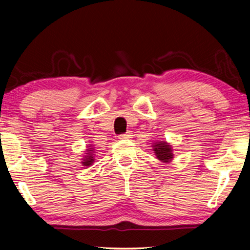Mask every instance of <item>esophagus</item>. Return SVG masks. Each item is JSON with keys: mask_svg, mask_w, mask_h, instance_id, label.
I'll list each match as a JSON object with an SVG mask.
<instances>
[{"mask_svg": "<svg viewBox=\"0 0 250 250\" xmlns=\"http://www.w3.org/2000/svg\"><path fill=\"white\" fill-rule=\"evenodd\" d=\"M131 137H132V133H131L129 131V132H126L125 134H120L119 139H120V140H126V139H130Z\"/></svg>", "mask_w": 250, "mask_h": 250, "instance_id": "esophagus-1", "label": "esophagus"}]
</instances>
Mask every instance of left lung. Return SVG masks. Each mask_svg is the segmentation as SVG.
Returning a JSON list of instances; mask_svg holds the SVG:
<instances>
[{
    "instance_id": "1",
    "label": "left lung",
    "mask_w": 250,
    "mask_h": 250,
    "mask_svg": "<svg viewBox=\"0 0 250 250\" xmlns=\"http://www.w3.org/2000/svg\"><path fill=\"white\" fill-rule=\"evenodd\" d=\"M156 159L160 160L162 163L172 162L174 154H173V146L167 141H156L152 145Z\"/></svg>"
}]
</instances>
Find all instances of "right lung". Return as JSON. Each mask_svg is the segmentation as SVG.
Returning <instances> with one entry per match:
<instances>
[{"label": "right lung", "mask_w": 250, "mask_h": 250, "mask_svg": "<svg viewBox=\"0 0 250 250\" xmlns=\"http://www.w3.org/2000/svg\"><path fill=\"white\" fill-rule=\"evenodd\" d=\"M86 146H87V149H86V151H84V154L82 158L83 159L82 164H83V167H89L90 166H92V163L95 162V146L92 145H87Z\"/></svg>", "instance_id": "add662e5"}]
</instances>
